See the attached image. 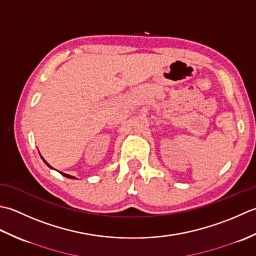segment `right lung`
<instances>
[{
	"mask_svg": "<svg viewBox=\"0 0 256 256\" xmlns=\"http://www.w3.org/2000/svg\"><path fill=\"white\" fill-rule=\"evenodd\" d=\"M40 158H42V159H43V161H44V162H45V164H46V166H50V169H54V168H53V166H50V164H48V162H46V160H45V159H44L43 157H42V156H40ZM60 174L62 176H66V178H70V179H75V176H70V174H64V172H60Z\"/></svg>",
	"mask_w": 256,
	"mask_h": 256,
	"instance_id": "1",
	"label": "right lung"
}]
</instances>
